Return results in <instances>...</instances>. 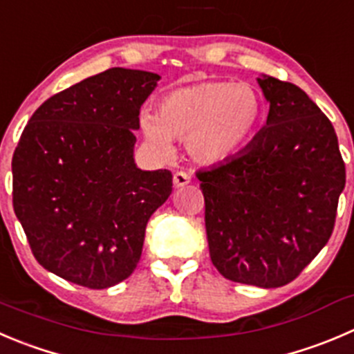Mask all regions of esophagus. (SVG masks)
I'll use <instances>...</instances> for the list:
<instances>
[{"mask_svg": "<svg viewBox=\"0 0 354 354\" xmlns=\"http://www.w3.org/2000/svg\"><path fill=\"white\" fill-rule=\"evenodd\" d=\"M190 181H192V176L188 173H185V171H176L173 176V183L176 188L185 187V185H188Z\"/></svg>", "mask_w": 354, "mask_h": 354, "instance_id": "1", "label": "esophagus"}]
</instances>
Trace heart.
<instances>
[{
  "mask_svg": "<svg viewBox=\"0 0 354 354\" xmlns=\"http://www.w3.org/2000/svg\"><path fill=\"white\" fill-rule=\"evenodd\" d=\"M264 121V100L247 82L205 81L164 95L156 115H143L142 129L162 152L171 138L187 140L202 162H219L249 145Z\"/></svg>",
  "mask_w": 354,
  "mask_h": 354,
  "instance_id": "1",
  "label": "heart"
}]
</instances>
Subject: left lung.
<instances>
[{
  "instance_id": "obj_1",
  "label": "left lung",
  "mask_w": 354,
  "mask_h": 354,
  "mask_svg": "<svg viewBox=\"0 0 354 354\" xmlns=\"http://www.w3.org/2000/svg\"><path fill=\"white\" fill-rule=\"evenodd\" d=\"M266 126L226 162L197 171L211 261L232 282H292L330 239L346 166L327 115L292 82L264 75Z\"/></svg>"
}]
</instances>
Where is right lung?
I'll use <instances>...</instances> for the list:
<instances>
[{
  "label": "right lung",
  "instance_id": "add662e5",
  "mask_svg": "<svg viewBox=\"0 0 354 354\" xmlns=\"http://www.w3.org/2000/svg\"><path fill=\"white\" fill-rule=\"evenodd\" d=\"M153 72L114 67L48 98L12 159L13 211L48 272L88 289L128 279L173 174L133 159Z\"/></svg>",
  "mask_w": 354,
  "mask_h": 354
}]
</instances>
